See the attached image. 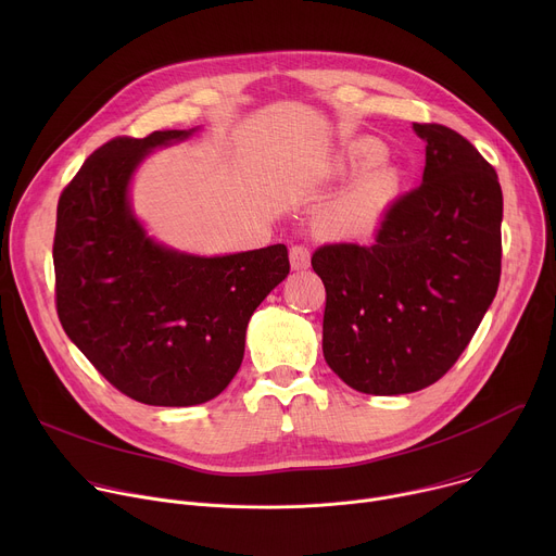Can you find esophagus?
<instances>
[{"label": "esophagus", "instance_id": "esophagus-1", "mask_svg": "<svg viewBox=\"0 0 556 556\" xmlns=\"http://www.w3.org/2000/svg\"><path fill=\"white\" fill-rule=\"evenodd\" d=\"M290 266L292 270H305L309 266V251L301 244H294L290 249Z\"/></svg>", "mask_w": 556, "mask_h": 556}]
</instances>
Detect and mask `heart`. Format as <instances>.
<instances>
[{"label":"heart","instance_id":"obj_1","mask_svg":"<svg viewBox=\"0 0 556 556\" xmlns=\"http://www.w3.org/2000/svg\"><path fill=\"white\" fill-rule=\"evenodd\" d=\"M384 153L378 140L365 138L352 147L356 165H372ZM399 172L389 165L371 167L328 213V224L343 235H358L378 224L384 208L399 191Z\"/></svg>","mask_w":556,"mask_h":556}]
</instances>
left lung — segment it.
Instances as JSON below:
<instances>
[{
  "label": "left lung",
  "mask_w": 556,
  "mask_h": 556,
  "mask_svg": "<svg viewBox=\"0 0 556 556\" xmlns=\"http://www.w3.org/2000/svg\"><path fill=\"white\" fill-rule=\"evenodd\" d=\"M422 185L395 200L371 247L326 244L324 356L352 389L399 395L440 380L470 343L502 275L495 169L457 131L414 123Z\"/></svg>",
  "instance_id": "obj_1"
}]
</instances>
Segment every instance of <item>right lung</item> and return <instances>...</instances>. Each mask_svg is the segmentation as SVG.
<instances>
[{
  "instance_id": "obj_1",
  "label": "right lung",
  "mask_w": 556,
  "mask_h": 556,
  "mask_svg": "<svg viewBox=\"0 0 556 556\" xmlns=\"http://www.w3.org/2000/svg\"><path fill=\"white\" fill-rule=\"evenodd\" d=\"M191 134L112 138L56 206L59 321L99 374L153 407H191L222 393L242 365L253 312L290 273L283 244L198 257L147 237L129 206V180L151 149Z\"/></svg>"
}]
</instances>
